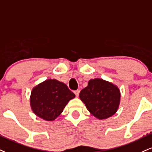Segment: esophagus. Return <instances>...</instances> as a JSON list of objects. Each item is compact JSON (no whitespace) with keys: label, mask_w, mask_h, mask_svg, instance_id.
<instances>
[{"label":"esophagus","mask_w":152,"mask_h":152,"mask_svg":"<svg viewBox=\"0 0 152 152\" xmlns=\"http://www.w3.org/2000/svg\"><path fill=\"white\" fill-rule=\"evenodd\" d=\"M79 93H80V91L79 90H76V91H74V94L76 95V96H78V95H79Z\"/></svg>","instance_id":"esophagus-1"}]
</instances>
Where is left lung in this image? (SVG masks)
<instances>
[{
    "instance_id": "left-lung-1",
    "label": "left lung",
    "mask_w": 152,
    "mask_h": 152,
    "mask_svg": "<svg viewBox=\"0 0 152 152\" xmlns=\"http://www.w3.org/2000/svg\"><path fill=\"white\" fill-rule=\"evenodd\" d=\"M79 98L96 118L103 120L111 117L118 110L120 92L116 86L100 78L91 79L82 89Z\"/></svg>"
}]
</instances>
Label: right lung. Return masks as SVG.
Wrapping results in <instances>:
<instances>
[{
	"mask_svg": "<svg viewBox=\"0 0 152 152\" xmlns=\"http://www.w3.org/2000/svg\"><path fill=\"white\" fill-rule=\"evenodd\" d=\"M75 94L65 83L56 79H48L32 89L30 105L33 112L39 118L52 121L62 113Z\"/></svg>",
	"mask_w": 152,
	"mask_h": 152,
	"instance_id": "1",
	"label": "right lung"
}]
</instances>
